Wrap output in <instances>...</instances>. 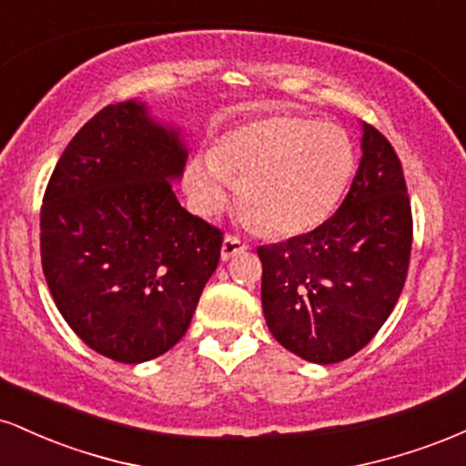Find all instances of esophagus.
Returning a JSON list of instances; mask_svg holds the SVG:
<instances>
[{
  "mask_svg": "<svg viewBox=\"0 0 466 466\" xmlns=\"http://www.w3.org/2000/svg\"><path fill=\"white\" fill-rule=\"evenodd\" d=\"M245 249H248V245H245L243 240H238L237 237H226L221 245V260H229L232 256H237Z\"/></svg>",
  "mask_w": 466,
  "mask_h": 466,
  "instance_id": "1",
  "label": "esophagus"
}]
</instances>
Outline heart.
<instances>
[{
    "label": "heart",
    "instance_id": "obj_1",
    "mask_svg": "<svg viewBox=\"0 0 466 466\" xmlns=\"http://www.w3.org/2000/svg\"><path fill=\"white\" fill-rule=\"evenodd\" d=\"M352 175L355 147L346 131L315 117L276 114L229 129L215 151L190 157L184 184L192 208L215 217L237 179L245 223L296 237L333 215Z\"/></svg>",
    "mask_w": 466,
    "mask_h": 466
}]
</instances>
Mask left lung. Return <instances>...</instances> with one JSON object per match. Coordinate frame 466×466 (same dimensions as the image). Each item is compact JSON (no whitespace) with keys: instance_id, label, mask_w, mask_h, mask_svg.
Masks as SVG:
<instances>
[{"instance_id":"1","label":"left lung","mask_w":466,"mask_h":466,"mask_svg":"<svg viewBox=\"0 0 466 466\" xmlns=\"http://www.w3.org/2000/svg\"><path fill=\"white\" fill-rule=\"evenodd\" d=\"M411 249V208L392 144L361 122V162L339 210L313 232L263 245L265 322L311 363L344 361L392 313Z\"/></svg>"}]
</instances>
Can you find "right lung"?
Here are the masks:
<instances>
[{"instance_id": "right-lung-1", "label": "right lung", "mask_w": 466, "mask_h": 466, "mask_svg": "<svg viewBox=\"0 0 466 466\" xmlns=\"http://www.w3.org/2000/svg\"><path fill=\"white\" fill-rule=\"evenodd\" d=\"M184 133L147 103L105 106L67 144L41 208V263L69 329L120 363L164 355L188 330L223 234L175 197Z\"/></svg>"}]
</instances>
